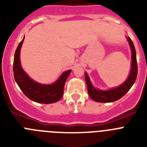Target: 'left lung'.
I'll use <instances>...</instances> for the list:
<instances>
[{"mask_svg":"<svg viewBox=\"0 0 147 147\" xmlns=\"http://www.w3.org/2000/svg\"><path fill=\"white\" fill-rule=\"evenodd\" d=\"M127 40L129 42L130 46L131 51H132V63H131V71L127 80L124 82L122 85L118 88L110 89L109 90H97L93 88L91 82L90 81L86 73L85 75V81H86L87 87H88V94L90 97L93 100L97 102H112L119 100L121 97H123L129 90L132 88L133 84L136 82L138 74V65L137 59H136V52L135 49L134 44L132 42V40L129 37H127Z\"/></svg>","mask_w":147,"mask_h":147,"instance_id":"obj_1","label":"left lung"}]
</instances>
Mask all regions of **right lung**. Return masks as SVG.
Listing matches in <instances>:
<instances>
[{
	"instance_id": "obj_1",
	"label": "right lung",
	"mask_w": 147,
	"mask_h": 147,
	"mask_svg": "<svg viewBox=\"0 0 147 147\" xmlns=\"http://www.w3.org/2000/svg\"><path fill=\"white\" fill-rule=\"evenodd\" d=\"M24 38L16 49L13 63L14 77L23 93L34 102L42 104H51L58 102L63 96L65 83L71 70L65 71L52 85H42L28 76L20 65V52Z\"/></svg>"
}]
</instances>
